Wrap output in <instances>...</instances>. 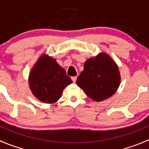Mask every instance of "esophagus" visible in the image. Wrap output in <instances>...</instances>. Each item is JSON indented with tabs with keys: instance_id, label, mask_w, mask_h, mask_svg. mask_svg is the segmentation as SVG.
Wrapping results in <instances>:
<instances>
[{
	"instance_id": "1",
	"label": "esophagus",
	"mask_w": 149,
	"mask_h": 149,
	"mask_svg": "<svg viewBox=\"0 0 149 149\" xmlns=\"http://www.w3.org/2000/svg\"><path fill=\"white\" fill-rule=\"evenodd\" d=\"M71 79H72V81H73V83H75V82L76 81V79H77V77H76V76H73V77H71Z\"/></svg>"
}]
</instances>
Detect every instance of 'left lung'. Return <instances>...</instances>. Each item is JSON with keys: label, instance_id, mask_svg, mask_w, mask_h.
Segmentation results:
<instances>
[{"label": "left lung", "instance_id": "obj_1", "mask_svg": "<svg viewBox=\"0 0 149 149\" xmlns=\"http://www.w3.org/2000/svg\"><path fill=\"white\" fill-rule=\"evenodd\" d=\"M120 80L117 63L108 54L102 52L84 63V70L78 77L76 84L88 97L101 102L116 92Z\"/></svg>", "mask_w": 149, "mask_h": 149}]
</instances>
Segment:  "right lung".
I'll return each mask as SVG.
<instances>
[{
  "label": "right lung",
  "instance_id": "obj_1",
  "mask_svg": "<svg viewBox=\"0 0 149 149\" xmlns=\"http://www.w3.org/2000/svg\"><path fill=\"white\" fill-rule=\"evenodd\" d=\"M71 83L65 69L46 54L39 58L29 76V85L33 95L47 104L58 101L64 88Z\"/></svg>",
  "mask_w": 149,
  "mask_h": 149
}]
</instances>
